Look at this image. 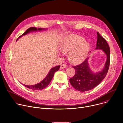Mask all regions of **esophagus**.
I'll use <instances>...</instances> for the list:
<instances>
[{
    "instance_id": "1",
    "label": "esophagus",
    "mask_w": 123,
    "mask_h": 123,
    "mask_svg": "<svg viewBox=\"0 0 123 123\" xmlns=\"http://www.w3.org/2000/svg\"><path fill=\"white\" fill-rule=\"evenodd\" d=\"M67 67V65L64 64H61V65L60 69H62L66 68Z\"/></svg>"
}]
</instances>
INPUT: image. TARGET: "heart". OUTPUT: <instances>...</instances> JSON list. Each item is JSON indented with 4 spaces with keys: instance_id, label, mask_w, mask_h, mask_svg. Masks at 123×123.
I'll return each mask as SVG.
<instances>
[{
    "instance_id": "obj_1",
    "label": "heart",
    "mask_w": 123,
    "mask_h": 123,
    "mask_svg": "<svg viewBox=\"0 0 123 123\" xmlns=\"http://www.w3.org/2000/svg\"><path fill=\"white\" fill-rule=\"evenodd\" d=\"M83 39L76 35H70L65 38L59 46L60 51L68 53L69 60L73 63H81L86 58L90 51V46Z\"/></svg>"
}]
</instances>
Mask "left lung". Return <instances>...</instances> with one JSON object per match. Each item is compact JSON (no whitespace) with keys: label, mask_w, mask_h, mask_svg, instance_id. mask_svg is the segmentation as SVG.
Here are the masks:
<instances>
[{"label":"left lung","mask_w":123,"mask_h":123,"mask_svg":"<svg viewBox=\"0 0 123 123\" xmlns=\"http://www.w3.org/2000/svg\"><path fill=\"white\" fill-rule=\"evenodd\" d=\"M96 49H102L106 54L107 60L105 67L101 71L94 73L89 67L88 58L80 64L73 66L75 73L70 79V82L78 91L84 92L91 90L101 82L107 74L110 65V48L105 39L100 36L98 32Z\"/></svg>","instance_id":"8db88e82"}]
</instances>
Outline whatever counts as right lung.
Returning a JSON list of instances; mask_svg holds the SVG:
<instances>
[{"label": "right lung", "mask_w": 123, "mask_h": 123, "mask_svg": "<svg viewBox=\"0 0 123 123\" xmlns=\"http://www.w3.org/2000/svg\"><path fill=\"white\" fill-rule=\"evenodd\" d=\"M44 29L43 28H37L36 27H30L29 28H28V29H27L26 30V31L23 34V35H25L27 34V33H29L31 31H41L42 30H43ZM21 36H20L19 37H20ZM18 39L17 40H18ZM60 66H57L55 67L54 68H52L51 69V70H50L49 72V74H47V75L46 76V77L44 78V79L42 81H41L40 83H37L34 85H25L23 84L25 87L29 88L30 89H32V90H41L42 89L45 88L46 87H47L48 86V85L49 84V83L50 82L51 80L52 79V78L54 76V73L59 70V68H60Z\"/></svg>", "instance_id": "obj_1"}]
</instances>
